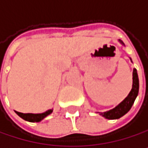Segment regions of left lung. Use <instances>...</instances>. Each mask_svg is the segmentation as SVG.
Listing matches in <instances>:
<instances>
[{
    "label": "left lung",
    "instance_id": "8db88e82",
    "mask_svg": "<svg viewBox=\"0 0 148 148\" xmlns=\"http://www.w3.org/2000/svg\"><path fill=\"white\" fill-rule=\"evenodd\" d=\"M120 42L122 44H123L121 40H120ZM132 79H133L132 88L127 97L125 98L118 106H116L115 108H113L111 110H108V111L104 112V113H100V115H101L102 116H104L107 119H118V118L122 117L123 116H124L129 111L131 108L132 107L134 101L138 93V73H137L136 69H133Z\"/></svg>",
    "mask_w": 148,
    "mask_h": 148
}]
</instances>
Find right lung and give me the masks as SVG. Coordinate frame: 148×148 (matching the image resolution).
Returning <instances> with one entry per match:
<instances>
[{"label": "right lung", "mask_w": 148, "mask_h": 148, "mask_svg": "<svg viewBox=\"0 0 148 148\" xmlns=\"http://www.w3.org/2000/svg\"><path fill=\"white\" fill-rule=\"evenodd\" d=\"M16 112L21 118H23L24 120H26L29 122H40L42 119H44L47 116H48L52 113L53 109H49V110H47V111L41 113V114H31V113L24 114V113H20L17 111H16Z\"/></svg>", "instance_id": "add662e5"}]
</instances>
